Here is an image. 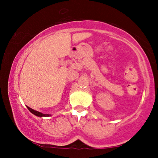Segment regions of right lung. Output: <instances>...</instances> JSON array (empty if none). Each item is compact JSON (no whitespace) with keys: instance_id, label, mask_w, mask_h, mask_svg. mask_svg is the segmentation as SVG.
<instances>
[{"instance_id":"right-lung-1","label":"right lung","mask_w":158,"mask_h":158,"mask_svg":"<svg viewBox=\"0 0 158 158\" xmlns=\"http://www.w3.org/2000/svg\"><path fill=\"white\" fill-rule=\"evenodd\" d=\"M27 108H28V110H30V111L31 112L32 114H33L34 115L37 116V117H50V116H51V115H50V114H44L41 113V112L37 111V110H35L32 109V108H30V107H27Z\"/></svg>"}]
</instances>
